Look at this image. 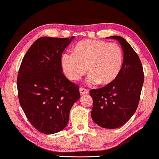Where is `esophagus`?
Here are the masks:
<instances>
[{
	"label": "esophagus",
	"mask_w": 159,
	"mask_h": 159,
	"mask_svg": "<svg viewBox=\"0 0 159 159\" xmlns=\"http://www.w3.org/2000/svg\"><path fill=\"white\" fill-rule=\"evenodd\" d=\"M80 93L81 95H84V94H88V90L85 88H80Z\"/></svg>",
	"instance_id": "obj_1"
}]
</instances>
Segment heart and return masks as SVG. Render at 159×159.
Listing matches in <instances>:
<instances>
[{
    "instance_id": "heart-1",
    "label": "heart",
    "mask_w": 159,
    "mask_h": 159,
    "mask_svg": "<svg viewBox=\"0 0 159 159\" xmlns=\"http://www.w3.org/2000/svg\"><path fill=\"white\" fill-rule=\"evenodd\" d=\"M124 53L117 43L103 40H84L78 43L74 53H63L61 64L64 75L71 81H77L88 71L90 84L112 83L123 66Z\"/></svg>"
}]
</instances>
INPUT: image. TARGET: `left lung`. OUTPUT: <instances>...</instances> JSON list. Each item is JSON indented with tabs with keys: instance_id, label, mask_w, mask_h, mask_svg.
Returning <instances> with one entry per match:
<instances>
[{
	"instance_id": "8db88e82",
	"label": "left lung",
	"mask_w": 159,
	"mask_h": 159,
	"mask_svg": "<svg viewBox=\"0 0 159 159\" xmlns=\"http://www.w3.org/2000/svg\"><path fill=\"white\" fill-rule=\"evenodd\" d=\"M118 40L124 52L121 70L112 83L93 89L90 95L93 101L91 116L100 127L116 129L129 120L138 106L144 82L140 58L125 38L111 36Z\"/></svg>"
}]
</instances>
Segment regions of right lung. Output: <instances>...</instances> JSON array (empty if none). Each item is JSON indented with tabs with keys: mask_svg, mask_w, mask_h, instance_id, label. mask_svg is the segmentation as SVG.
I'll return each mask as SVG.
<instances>
[{
	"mask_svg": "<svg viewBox=\"0 0 159 159\" xmlns=\"http://www.w3.org/2000/svg\"><path fill=\"white\" fill-rule=\"evenodd\" d=\"M75 37H42L24 56L17 77L19 103L31 125L41 133L54 134L68 124L80 99V87L63 74L61 58Z\"/></svg>",
	"mask_w": 159,
	"mask_h": 159,
	"instance_id": "add662e5",
	"label": "right lung"
}]
</instances>
